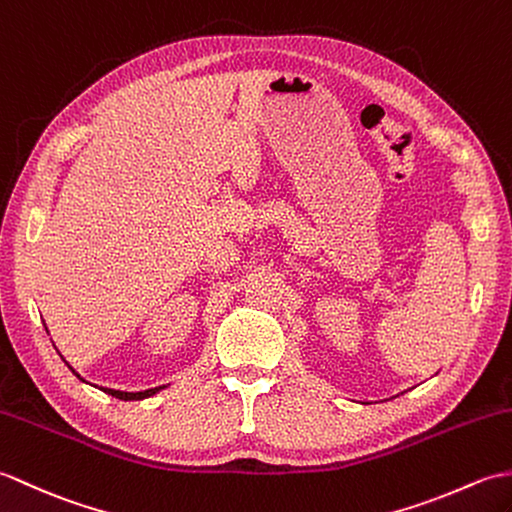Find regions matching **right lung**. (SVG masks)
Instances as JSON below:
<instances>
[{"mask_svg":"<svg viewBox=\"0 0 512 512\" xmlns=\"http://www.w3.org/2000/svg\"><path fill=\"white\" fill-rule=\"evenodd\" d=\"M74 372V370H72ZM76 374V372H74ZM78 379H81V374H76ZM81 381H85V379H81ZM166 385H160V388H151V390H144V392H122V390H111V388H102V392L105 394H111V396H116V399H120V401H142V399H149V396H153V394H157L160 390H164Z\"/></svg>","mask_w":512,"mask_h":512,"instance_id":"right-lung-1","label":"right lung"}]
</instances>
